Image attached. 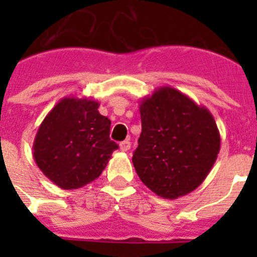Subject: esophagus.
Wrapping results in <instances>:
<instances>
[{"mask_svg":"<svg viewBox=\"0 0 257 257\" xmlns=\"http://www.w3.org/2000/svg\"><path fill=\"white\" fill-rule=\"evenodd\" d=\"M119 148L122 152H127L131 148V142L130 140H123V142L119 143Z\"/></svg>","mask_w":257,"mask_h":257,"instance_id":"obj_1","label":"esophagus"}]
</instances>
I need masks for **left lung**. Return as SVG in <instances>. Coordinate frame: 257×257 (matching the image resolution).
Instances as JSON below:
<instances>
[{
    "label": "left lung",
    "mask_w": 257,
    "mask_h": 257,
    "mask_svg": "<svg viewBox=\"0 0 257 257\" xmlns=\"http://www.w3.org/2000/svg\"><path fill=\"white\" fill-rule=\"evenodd\" d=\"M142 134L133 163L140 180L166 199L187 196L210 174L220 151L213 115L170 86L140 103Z\"/></svg>",
    "instance_id": "obj_1"
}]
</instances>
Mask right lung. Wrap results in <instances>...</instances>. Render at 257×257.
Wrapping results in <instances>:
<instances>
[{
  "instance_id": "right-lung-1",
  "label": "right lung",
  "mask_w": 257,
  "mask_h": 257,
  "mask_svg": "<svg viewBox=\"0 0 257 257\" xmlns=\"http://www.w3.org/2000/svg\"><path fill=\"white\" fill-rule=\"evenodd\" d=\"M99 105L88 97H63L38 127L33 158L61 189H78L99 178L118 149L109 139L110 119Z\"/></svg>"
}]
</instances>
